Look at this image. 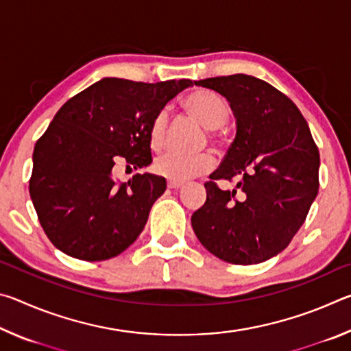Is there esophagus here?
Wrapping results in <instances>:
<instances>
[{
  "instance_id": "34e87169",
  "label": "esophagus",
  "mask_w": 351,
  "mask_h": 351,
  "mask_svg": "<svg viewBox=\"0 0 351 351\" xmlns=\"http://www.w3.org/2000/svg\"><path fill=\"white\" fill-rule=\"evenodd\" d=\"M167 186H169V189H181V187L184 186V182H182V181H175V180H169V182H167Z\"/></svg>"
}]
</instances>
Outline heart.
<instances>
[{
  "label": "heart",
  "instance_id": "1",
  "mask_svg": "<svg viewBox=\"0 0 351 351\" xmlns=\"http://www.w3.org/2000/svg\"><path fill=\"white\" fill-rule=\"evenodd\" d=\"M182 106L212 134H215L217 128L223 127L230 116L229 106L223 97H219L217 93L209 90H197L187 94L182 100ZM167 112L164 110L158 111L153 117L150 132H148V141H150V147L153 150H159L164 145L165 133H167ZM153 167L159 175L170 178V180L186 181L212 170L213 158L210 154L187 156V154L169 152L154 159Z\"/></svg>",
  "mask_w": 351,
  "mask_h": 351
}]
</instances>
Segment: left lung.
<instances>
[{
	"label": "left lung",
	"mask_w": 351,
	"mask_h": 351,
	"mask_svg": "<svg viewBox=\"0 0 351 351\" xmlns=\"http://www.w3.org/2000/svg\"><path fill=\"white\" fill-rule=\"evenodd\" d=\"M229 100L237 136L204 184L206 203L192 228L207 251L234 265H255L287 247L319 192V150L305 117L288 96L246 74L195 82ZM218 179H237L221 191Z\"/></svg>",
	"instance_id": "8db88e82"
}]
</instances>
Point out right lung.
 Here are the masks:
<instances>
[{"instance_id":"1","label":"right lung","mask_w":351,"mask_h":351,"mask_svg":"<svg viewBox=\"0 0 351 351\" xmlns=\"http://www.w3.org/2000/svg\"><path fill=\"white\" fill-rule=\"evenodd\" d=\"M189 79L158 83L106 77L75 94L34 148L29 193L47 239L69 257L102 261L133 245L165 178L144 173L112 180V167L152 164L148 132L154 114Z\"/></svg>"}]
</instances>
